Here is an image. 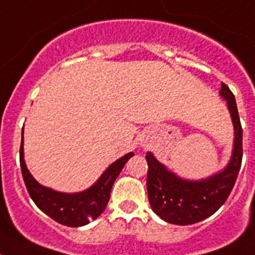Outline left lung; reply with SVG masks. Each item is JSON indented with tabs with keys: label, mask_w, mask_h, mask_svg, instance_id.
Returning a JSON list of instances; mask_svg holds the SVG:
<instances>
[{
	"label": "left lung",
	"mask_w": 255,
	"mask_h": 255,
	"mask_svg": "<svg viewBox=\"0 0 255 255\" xmlns=\"http://www.w3.org/2000/svg\"><path fill=\"white\" fill-rule=\"evenodd\" d=\"M220 95L227 99L235 129L232 160L224 171L203 181H186L168 172L153 154H146L149 205L157 215L171 224L190 225L211 216L227 201L237 181L243 158V128L235 97L225 83H221Z\"/></svg>",
	"instance_id": "left-lung-1"
}]
</instances>
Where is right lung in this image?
<instances>
[{
  "label": "right lung",
  "instance_id": "add662e5",
  "mask_svg": "<svg viewBox=\"0 0 255 255\" xmlns=\"http://www.w3.org/2000/svg\"><path fill=\"white\" fill-rule=\"evenodd\" d=\"M23 138L20 147V166L26 189L37 208L59 224L77 228L87 225L89 220L97 219L106 209L111 190L116 178L127 163L133 152L121 157L112 163L90 189L78 194H63L41 186L28 172L23 161Z\"/></svg>",
  "mask_w": 255,
  "mask_h": 255
}]
</instances>
